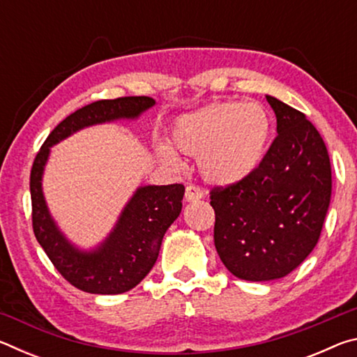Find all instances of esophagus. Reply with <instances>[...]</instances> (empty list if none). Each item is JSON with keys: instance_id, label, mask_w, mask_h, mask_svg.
Listing matches in <instances>:
<instances>
[{"instance_id": "34e87169", "label": "esophagus", "mask_w": 357, "mask_h": 357, "mask_svg": "<svg viewBox=\"0 0 357 357\" xmlns=\"http://www.w3.org/2000/svg\"><path fill=\"white\" fill-rule=\"evenodd\" d=\"M203 195H204V193L198 185L190 184V185L185 187V193H184L185 202H198V200H202Z\"/></svg>"}]
</instances>
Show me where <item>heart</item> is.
<instances>
[{"instance_id": "obj_1", "label": "heart", "mask_w": 357, "mask_h": 357, "mask_svg": "<svg viewBox=\"0 0 357 357\" xmlns=\"http://www.w3.org/2000/svg\"><path fill=\"white\" fill-rule=\"evenodd\" d=\"M271 118L257 102L217 100L174 121L172 138L184 154L198 157L202 176L215 185L245 181L268 153ZM155 153L172 167L181 160L172 144L162 142Z\"/></svg>"}]
</instances>
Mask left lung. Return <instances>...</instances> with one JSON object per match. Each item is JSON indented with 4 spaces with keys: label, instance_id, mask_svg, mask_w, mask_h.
I'll return each mask as SVG.
<instances>
[{
    "label": "left lung",
    "instance_id": "8db88e82",
    "mask_svg": "<svg viewBox=\"0 0 357 357\" xmlns=\"http://www.w3.org/2000/svg\"><path fill=\"white\" fill-rule=\"evenodd\" d=\"M277 137L258 170L211 192L214 244L225 268L249 282L282 279L310 255L331 203V162L305 114L266 96Z\"/></svg>",
    "mask_w": 357,
    "mask_h": 357
}]
</instances>
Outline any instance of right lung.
Listing matches in <instances>:
<instances>
[{
  "label": "right lung",
  "instance_id": "right-lung-1",
  "mask_svg": "<svg viewBox=\"0 0 357 357\" xmlns=\"http://www.w3.org/2000/svg\"><path fill=\"white\" fill-rule=\"evenodd\" d=\"M155 105L146 96L93 102L61 121L36 155L29 178L33 228L38 243L66 280L91 294H121L135 288L153 269L167 229L183 209L184 185H140L121 211L112 231L91 249L66 236L44 195L45 165L52 146L91 126L137 121Z\"/></svg>",
  "mask_w": 357,
  "mask_h": 357
}]
</instances>
